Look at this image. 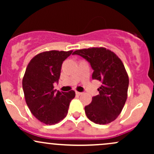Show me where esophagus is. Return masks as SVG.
<instances>
[{"label":"esophagus","instance_id":"34e87169","mask_svg":"<svg viewBox=\"0 0 154 154\" xmlns=\"http://www.w3.org/2000/svg\"><path fill=\"white\" fill-rule=\"evenodd\" d=\"M75 93H76V94L79 95H80L82 94V93H81V92H77V91H76Z\"/></svg>","mask_w":154,"mask_h":154}]
</instances>
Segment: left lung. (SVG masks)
Wrapping results in <instances>:
<instances>
[{
    "label": "left lung",
    "mask_w": 154,
    "mask_h": 154,
    "mask_svg": "<svg viewBox=\"0 0 154 154\" xmlns=\"http://www.w3.org/2000/svg\"><path fill=\"white\" fill-rule=\"evenodd\" d=\"M72 54L88 61L93 70L92 78L102 83L98 89L99 94L85 107L88 118L98 125L111 122L119 115L128 97L129 78L123 63L104 48L77 50Z\"/></svg>",
    "instance_id": "1"
}]
</instances>
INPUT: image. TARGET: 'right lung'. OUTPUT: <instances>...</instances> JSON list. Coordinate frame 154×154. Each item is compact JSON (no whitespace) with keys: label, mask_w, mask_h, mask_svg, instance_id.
Returning <instances> with one entry per match:
<instances>
[{"label":"right lung","mask_w":154,"mask_h":154,"mask_svg":"<svg viewBox=\"0 0 154 154\" xmlns=\"http://www.w3.org/2000/svg\"><path fill=\"white\" fill-rule=\"evenodd\" d=\"M73 52L45 51L35 56L26 69L22 80L26 105L41 122L55 125L66 117L75 92L56 91L63 61Z\"/></svg>","instance_id":"add662e5"}]
</instances>
